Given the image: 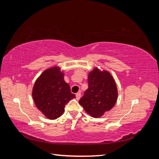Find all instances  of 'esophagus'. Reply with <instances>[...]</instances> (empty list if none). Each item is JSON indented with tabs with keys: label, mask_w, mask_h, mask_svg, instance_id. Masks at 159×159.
<instances>
[{
	"label": "esophagus",
	"mask_w": 159,
	"mask_h": 159,
	"mask_svg": "<svg viewBox=\"0 0 159 159\" xmlns=\"http://www.w3.org/2000/svg\"><path fill=\"white\" fill-rule=\"evenodd\" d=\"M80 96H81V94H80V93H77L76 94V99L77 100H79L80 98Z\"/></svg>",
	"instance_id": "1"
}]
</instances>
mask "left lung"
I'll use <instances>...</instances> for the list:
<instances>
[{
	"label": "left lung",
	"mask_w": 159,
	"mask_h": 159,
	"mask_svg": "<svg viewBox=\"0 0 159 159\" xmlns=\"http://www.w3.org/2000/svg\"><path fill=\"white\" fill-rule=\"evenodd\" d=\"M88 88L79 100L85 112L99 118L114 107L118 99L115 80L108 71L94 68L88 74Z\"/></svg>",
	"instance_id": "left-lung-1"
}]
</instances>
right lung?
I'll return each instance as SVG.
<instances>
[{
  "mask_svg": "<svg viewBox=\"0 0 159 159\" xmlns=\"http://www.w3.org/2000/svg\"><path fill=\"white\" fill-rule=\"evenodd\" d=\"M64 75L57 66L47 69L38 78L32 90V97L38 109L51 120L61 116L66 104L76 98L69 85L64 81Z\"/></svg>",
  "mask_w": 159,
  "mask_h": 159,
  "instance_id": "add662e5",
  "label": "right lung"
}]
</instances>
